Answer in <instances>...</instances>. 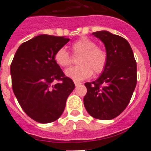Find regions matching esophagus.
Wrapping results in <instances>:
<instances>
[{
	"instance_id": "34e87169",
	"label": "esophagus",
	"mask_w": 151,
	"mask_h": 151,
	"mask_svg": "<svg viewBox=\"0 0 151 151\" xmlns=\"http://www.w3.org/2000/svg\"><path fill=\"white\" fill-rule=\"evenodd\" d=\"M74 83H75V85H76V86H78V85H81V82H77V81H74Z\"/></svg>"
}]
</instances>
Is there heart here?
<instances>
[{
  "label": "heart",
  "mask_w": 151,
  "mask_h": 151,
  "mask_svg": "<svg viewBox=\"0 0 151 151\" xmlns=\"http://www.w3.org/2000/svg\"><path fill=\"white\" fill-rule=\"evenodd\" d=\"M74 54H80L78 66L66 69V76L80 81L88 78L93 74L99 75L104 70L107 63V54L102 49L97 47L95 42L86 37H82L72 45ZM56 63L60 67H67L71 64V57L64 47L60 48L54 55Z\"/></svg>",
  "instance_id": "obj_1"
}]
</instances>
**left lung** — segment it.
Here are the masks:
<instances>
[{"instance_id":"left-lung-1","label":"left lung","mask_w":151,"mask_h":151,"mask_svg":"<svg viewBox=\"0 0 151 151\" xmlns=\"http://www.w3.org/2000/svg\"><path fill=\"white\" fill-rule=\"evenodd\" d=\"M106 47L107 63L97 80L86 82L84 105L95 119L109 120L118 116L129 104L137 83V64L130 45L107 31L92 33Z\"/></svg>"}]
</instances>
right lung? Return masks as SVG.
Segmentation results:
<instances>
[{"label":"right lung","instance_id":"1","mask_svg":"<svg viewBox=\"0 0 151 151\" xmlns=\"http://www.w3.org/2000/svg\"><path fill=\"white\" fill-rule=\"evenodd\" d=\"M69 41L48 35L35 36L19 47L10 65L12 88L19 104L40 123L59 119L75 88L73 80L54 60L56 52Z\"/></svg>","mask_w":151,"mask_h":151}]
</instances>
